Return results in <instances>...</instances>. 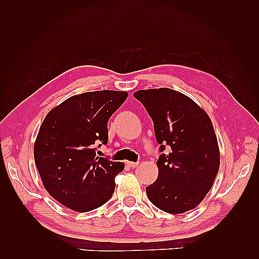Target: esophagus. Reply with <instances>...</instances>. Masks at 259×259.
Segmentation results:
<instances>
[{
	"instance_id": "esophagus-1",
	"label": "esophagus",
	"mask_w": 259,
	"mask_h": 259,
	"mask_svg": "<svg viewBox=\"0 0 259 259\" xmlns=\"http://www.w3.org/2000/svg\"><path fill=\"white\" fill-rule=\"evenodd\" d=\"M126 164H128V167L130 168H137L139 166L138 162H133V161H126Z\"/></svg>"
}]
</instances>
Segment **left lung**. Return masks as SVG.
Wrapping results in <instances>:
<instances>
[{
  "label": "left lung",
  "mask_w": 259,
  "mask_h": 259,
  "mask_svg": "<svg viewBox=\"0 0 259 259\" xmlns=\"http://www.w3.org/2000/svg\"><path fill=\"white\" fill-rule=\"evenodd\" d=\"M134 97L153 121L161 153L158 179L146 187L149 200L169 213L194 209L208 194L219 170V148L207 113L169 88L139 90Z\"/></svg>",
  "instance_id": "8db88e82"
}]
</instances>
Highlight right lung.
Masks as SVG:
<instances>
[{"instance_id":"1","label":"right lung","mask_w":259,"mask_h":259,"mask_svg":"<svg viewBox=\"0 0 259 259\" xmlns=\"http://www.w3.org/2000/svg\"><path fill=\"white\" fill-rule=\"evenodd\" d=\"M128 97L102 90L73 96L52 109L38 130L34 160L45 188L72 210L87 212L111 198L122 162L98 157L108 144V121Z\"/></svg>"}]
</instances>
